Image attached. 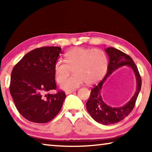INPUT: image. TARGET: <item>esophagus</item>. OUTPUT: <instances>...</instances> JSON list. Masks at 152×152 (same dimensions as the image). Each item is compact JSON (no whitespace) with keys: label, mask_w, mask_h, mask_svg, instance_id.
<instances>
[{"label":"esophagus","mask_w":152,"mask_h":152,"mask_svg":"<svg viewBox=\"0 0 152 152\" xmlns=\"http://www.w3.org/2000/svg\"><path fill=\"white\" fill-rule=\"evenodd\" d=\"M74 92H75V91H66V94L68 95V94H72Z\"/></svg>","instance_id":"esophagus-1"}]
</instances>
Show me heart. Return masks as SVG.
<instances>
[{"mask_svg":"<svg viewBox=\"0 0 152 152\" xmlns=\"http://www.w3.org/2000/svg\"><path fill=\"white\" fill-rule=\"evenodd\" d=\"M66 61L59 59L54 64L56 80L61 83L72 69L75 74L61 84V88L72 91L84 82L88 85L97 83L103 78L108 68V58L99 49L74 48L65 54Z\"/></svg>","mask_w":152,"mask_h":152,"instance_id":"1","label":"heart"}]
</instances>
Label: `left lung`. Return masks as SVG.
<instances>
[{"instance_id": "left-lung-1", "label": "left lung", "mask_w": 152, "mask_h": 152, "mask_svg": "<svg viewBox=\"0 0 152 152\" xmlns=\"http://www.w3.org/2000/svg\"><path fill=\"white\" fill-rule=\"evenodd\" d=\"M109 62L107 72L104 78L91 90L89 99L86 102V109L92 119L102 125H111L121 121L132 111L141 87V78L137 66L129 56L115 48L104 49ZM127 65L132 68L136 78V91L133 97L122 107H112L104 102L101 96V90L107 78L113 71L121 66Z\"/></svg>"}]
</instances>
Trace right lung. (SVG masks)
<instances>
[{
  "label": "right lung",
  "instance_id": "obj_1",
  "mask_svg": "<svg viewBox=\"0 0 152 152\" xmlns=\"http://www.w3.org/2000/svg\"><path fill=\"white\" fill-rule=\"evenodd\" d=\"M61 50L56 46L35 49L12 69L10 93L18 111L31 122L50 121L62 107L65 92L47 93L56 89L53 66Z\"/></svg>",
  "mask_w": 152,
  "mask_h": 152
}]
</instances>
